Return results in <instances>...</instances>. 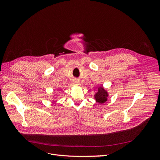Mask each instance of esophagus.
Here are the masks:
<instances>
[{
	"instance_id": "esophagus-1",
	"label": "esophagus",
	"mask_w": 160,
	"mask_h": 160,
	"mask_svg": "<svg viewBox=\"0 0 160 160\" xmlns=\"http://www.w3.org/2000/svg\"><path fill=\"white\" fill-rule=\"evenodd\" d=\"M75 83H77V84H79V82H77V81H75Z\"/></svg>"
}]
</instances>
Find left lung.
<instances>
[{
	"mask_svg": "<svg viewBox=\"0 0 160 160\" xmlns=\"http://www.w3.org/2000/svg\"><path fill=\"white\" fill-rule=\"evenodd\" d=\"M109 94L108 93L107 90H105L103 87L101 86L98 88V91L97 93H95L94 95V98L96 101V102L99 103H104L108 101V98Z\"/></svg>",
	"mask_w": 160,
	"mask_h": 160,
	"instance_id": "8db88e82",
	"label": "left lung"
}]
</instances>
